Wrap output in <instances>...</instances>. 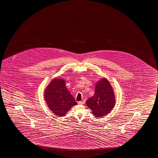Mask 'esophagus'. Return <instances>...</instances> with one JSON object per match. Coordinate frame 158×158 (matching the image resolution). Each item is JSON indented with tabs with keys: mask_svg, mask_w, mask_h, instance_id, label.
<instances>
[{
	"mask_svg": "<svg viewBox=\"0 0 158 158\" xmlns=\"http://www.w3.org/2000/svg\"><path fill=\"white\" fill-rule=\"evenodd\" d=\"M84 103H85V102L84 101H82L78 102V104H80V105H82V104H84Z\"/></svg>",
	"mask_w": 158,
	"mask_h": 158,
	"instance_id": "obj_1",
	"label": "esophagus"
}]
</instances>
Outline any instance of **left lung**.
<instances>
[{
	"instance_id": "obj_1",
	"label": "left lung",
	"mask_w": 158,
	"mask_h": 158,
	"mask_svg": "<svg viewBox=\"0 0 158 158\" xmlns=\"http://www.w3.org/2000/svg\"><path fill=\"white\" fill-rule=\"evenodd\" d=\"M116 103V97L110 81L102 77L95 83L94 94L86 101V106L97 117L110 113Z\"/></svg>"
}]
</instances>
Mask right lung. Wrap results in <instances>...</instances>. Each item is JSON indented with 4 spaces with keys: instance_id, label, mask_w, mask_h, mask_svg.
Returning a JSON list of instances; mask_svg holds the SVG:
<instances>
[{
    "instance_id": "1",
    "label": "right lung",
    "mask_w": 158,
    "mask_h": 158,
    "mask_svg": "<svg viewBox=\"0 0 158 158\" xmlns=\"http://www.w3.org/2000/svg\"><path fill=\"white\" fill-rule=\"evenodd\" d=\"M65 82L61 77L54 78L44 91V99L48 108L57 116H65L72 107L77 104L66 87Z\"/></svg>"
}]
</instances>
